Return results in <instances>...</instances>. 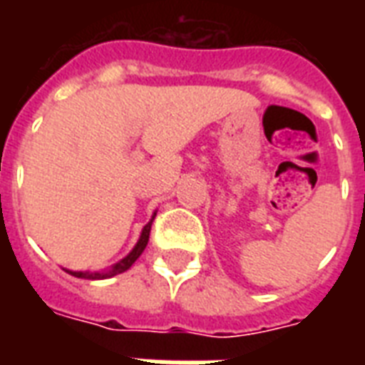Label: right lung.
I'll return each mask as SVG.
<instances>
[{"label": "right lung", "instance_id": "1", "mask_svg": "<svg viewBox=\"0 0 365 365\" xmlns=\"http://www.w3.org/2000/svg\"><path fill=\"white\" fill-rule=\"evenodd\" d=\"M155 217V214H153ZM153 217H151V222L142 229V235H140V240L136 242V246L132 248V252L126 257H123L119 263L111 267L110 271H104V272H83V271H66L70 272L71 277H77V278H87V280H102V278H111L115 277V274H121V272L128 271L132 267V263L142 255V252L145 250L148 246V240H149V231H151V223H153Z\"/></svg>", "mask_w": 365, "mask_h": 365}]
</instances>
